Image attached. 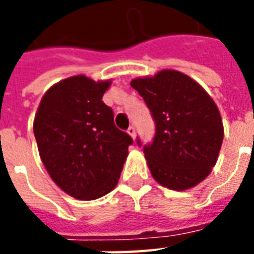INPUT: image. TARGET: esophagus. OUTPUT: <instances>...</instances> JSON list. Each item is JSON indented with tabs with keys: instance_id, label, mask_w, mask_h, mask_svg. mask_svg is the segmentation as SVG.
I'll return each instance as SVG.
<instances>
[{
	"instance_id": "obj_1",
	"label": "esophagus",
	"mask_w": 254,
	"mask_h": 254,
	"mask_svg": "<svg viewBox=\"0 0 254 254\" xmlns=\"http://www.w3.org/2000/svg\"><path fill=\"white\" fill-rule=\"evenodd\" d=\"M127 133H129V134H130V136L134 138V137H136V127H133V125H132V127H127Z\"/></svg>"
}]
</instances>
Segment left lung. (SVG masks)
<instances>
[{
  "label": "left lung",
  "mask_w": 254,
  "mask_h": 254,
  "mask_svg": "<svg viewBox=\"0 0 254 254\" xmlns=\"http://www.w3.org/2000/svg\"><path fill=\"white\" fill-rule=\"evenodd\" d=\"M130 85L155 121V136L143 145L151 174L160 185L187 190L211 173L223 141L218 107L201 85L177 70L134 78ZM141 147V141L137 138Z\"/></svg>",
  "instance_id": "8db88e82"
}]
</instances>
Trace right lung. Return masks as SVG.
I'll use <instances>...</instances> for the list:
<instances>
[{
  "mask_svg": "<svg viewBox=\"0 0 254 254\" xmlns=\"http://www.w3.org/2000/svg\"><path fill=\"white\" fill-rule=\"evenodd\" d=\"M110 81L65 78L42 98L34 134L52 180L78 200H95L116 188L133 138L114 124L102 100Z\"/></svg>",
  "mask_w": 254,
  "mask_h": 254,
  "instance_id": "right-lung-1",
  "label": "right lung"
}]
</instances>
